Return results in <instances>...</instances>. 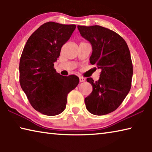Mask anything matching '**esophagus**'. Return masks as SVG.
I'll return each instance as SVG.
<instances>
[{
    "label": "esophagus",
    "instance_id": "1",
    "mask_svg": "<svg viewBox=\"0 0 152 152\" xmlns=\"http://www.w3.org/2000/svg\"><path fill=\"white\" fill-rule=\"evenodd\" d=\"M79 79H80V82H84L86 80V79H85V78H84V77H80L79 78Z\"/></svg>",
    "mask_w": 152,
    "mask_h": 152
}]
</instances>
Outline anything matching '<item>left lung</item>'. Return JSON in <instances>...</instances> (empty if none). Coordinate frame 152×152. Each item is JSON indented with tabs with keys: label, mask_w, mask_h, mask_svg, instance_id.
Instances as JSON below:
<instances>
[{
	"label": "left lung",
	"mask_w": 152,
	"mask_h": 152,
	"mask_svg": "<svg viewBox=\"0 0 152 152\" xmlns=\"http://www.w3.org/2000/svg\"><path fill=\"white\" fill-rule=\"evenodd\" d=\"M78 29L92 45L90 62L101 69L99 80L86 79L92 92L84 99L86 107L95 115L109 114L120 106L131 89L133 65L129 50L119 34L107 28L78 25Z\"/></svg>",
	"instance_id": "1"
}]
</instances>
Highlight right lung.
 <instances>
[{"instance_id":"1","label":"right lung","mask_w":152,"mask_h":152,"mask_svg":"<svg viewBox=\"0 0 152 152\" xmlns=\"http://www.w3.org/2000/svg\"><path fill=\"white\" fill-rule=\"evenodd\" d=\"M75 25L45 23L30 36L19 63L20 84L34 109L55 116L66 109L67 96L79 83L75 75L63 76L56 72L54 63Z\"/></svg>"}]
</instances>
